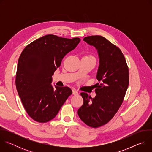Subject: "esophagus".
Masks as SVG:
<instances>
[{
	"mask_svg": "<svg viewBox=\"0 0 152 152\" xmlns=\"http://www.w3.org/2000/svg\"><path fill=\"white\" fill-rule=\"evenodd\" d=\"M72 91H73V94L74 95H78V94H79L78 91H76V90H75V89H73V90H72Z\"/></svg>",
	"mask_w": 152,
	"mask_h": 152,
	"instance_id": "esophagus-1",
	"label": "esophagus"
}]
</instances>
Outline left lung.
Masks as SVG:
<instances>
[{
	"label": "left lung",
	"mask_w": 152,
	"mask_h": 152,
	"mask_svg": "<svg viewBox=\"0 0 152 152\" xmlns=\"http://www.w3.org/2000/svg\"><path fill=\"white\" fill-rule=\"evenodd\" d=\"M97 50L99 66L94 98L81 93L83 103L77 111L86 125L98 127L109 122L121 106L129 86V69L121 51L100 35L83 38Z\"/></svg>",
	"instance_id": "obj_1"
}]
</instances>
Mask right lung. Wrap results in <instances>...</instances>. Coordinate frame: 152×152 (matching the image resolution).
I'll return each instance as SVG.
<instances>
[{
	"mask_svg": "<svg viewBox=\"0 0 152 152\" xmlns=\"http://www.w3.org/2000/svg\"><path fill=\"white\" fill-rule=\"evenodd\" d=\"M80 41L79 38L47 35L30 43L21 52L16 88L27 113L35 121L46 123L52 120L72 94L68 86L55 85L54 88L52 75L65 55L74 50Z\"/></svg>",
	"mask_w": 152,
	"mask_h": 152,
	"instance_id": "right-lung-1",
	"label": "right lung"
}]
</instances>
